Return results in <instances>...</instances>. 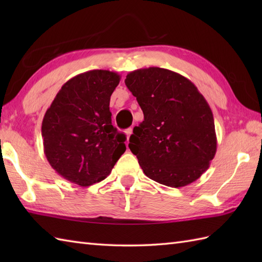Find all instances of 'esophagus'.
<instances>
[{
    "mask_svg": "<svg viewBox=\"0 0 262 262\" xmlns=\"http://www.w3.org/2000/svg\"><path fill=\"white\" fill-rule=\"evenodd\" d=\"M126 137H127V142H128V140H129V137H130V135H132V133H133V129L132 128H128V129H126Z\"/></svg>",
    "mask_w": 262,
    "mask_h": 262,
    "instance_id": "obj_1",
    "label": "esophagus"
}]
</instances>
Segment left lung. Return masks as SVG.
<instances>
[{
  "label": "left lung",
  "instance_id": "obj_1",
  "mask_svg": "<svg viewBox=\"0 0 262 262\" xmlns=\"http://www.w3.org/2000/svg\"><path fill=\"white\" fill-rule=\"evenodd\" d=\"M125 83L143 110L128 147L144 173L161 185L179 188L209 168L217 148L214 117L193 83L166 69H140Z\"/></svg>",
  "mask_w": 262,
  "mask_h": 262
}]
</instances>
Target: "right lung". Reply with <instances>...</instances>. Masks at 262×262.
<instances>
[{"label":"right lung","mask_w":262,"mask_h":262,"mask_svg":"<svg viewBox=\"0 0 262 262\" xmlns=\"http://www.w3.org/2000/svg\"><path fill=\"white\" fill-rule=\"evenodd\" d=\"M120 75L92 70L72 77L43 116V152L64 179L89 187L110 174L126 151V136L111 124L110 97Z\"/></svg>","instance_id":"add662e5"}]
</instances>
